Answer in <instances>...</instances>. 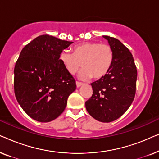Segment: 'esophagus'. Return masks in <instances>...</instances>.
I'll list each match as a JSON object with an SVG mask.
<instances>
[{
  "mask_svg": "<svg viewBox=\"0 0 159 159\" xmlns=\"http://www.w3.org/2000/svg\"><path fill=\"white\" fill-rule=\"evenodd\" d=\"M76 84H77V88H80V87H81L82 84V83H81V82H76Z\"/></svg>",
  "mask_w": 159,
  "mask_h": 159,
  "instance_id": "obj_1",
  "label": "esophagus"
}]
</instances>
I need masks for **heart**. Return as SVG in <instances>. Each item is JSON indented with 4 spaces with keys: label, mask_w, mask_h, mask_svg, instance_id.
<instances>
[{
    "label": "heart",
    "mask_w": 159,
    "mask_h": 159,
    "mask_svg": "<svg viewBox=\"0 0 159 159\" xmlns=\"http://www.w3.org/2000/svg\"><path fill=\"white\" fill-rule=\"evenodd\" d=\"M114 60V53L110 45L96 42L83 43L72 48V54L63 51L60 61L71 75L83 68L80 74L82 80L93 77L98 80L110 70Z\"/></svg>",
    "instance_id": "b5f03b06"
}]
</instances>
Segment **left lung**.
Returning a JSON list of instances; mask_svg holds the SVG:
<instances>
[{"label":"left lung","instance_id":"left-lung-1","mask_svg":"<svg viewBox=\"0 0 159 159\" xmlns=\"http://www.w3.org/2000/svg\"><path fill=\"white\" fill-rule=\"evenodd\" d=\"M108 40L114 53L108 72L91 83L93 95L85 102L91 116L101 122H111L122 116L133 101L138 77L134 58L129 49L120 41L109 36Z\"/></svg>","mask_w":159,"mask_h":159}]
</instances>
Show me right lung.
<instances>
[{
    "label": "right lung",
    "mask_w": 159,
    "mask_h": 159,
    "mask_svg": "<svg viewBox=\"0 0 159 159\" xmlns=\"http://www.w3.org/2000/svg\"><path fill=\"white\" fill-rule=\"evenodd\" d=\"M71 43L44 34L21 50L14 68L15 96L34 120L49 122L59 116L76 90L75 79L59 58Z\"/></svg>",
    "instance_id": "1"
}]
</instances>
